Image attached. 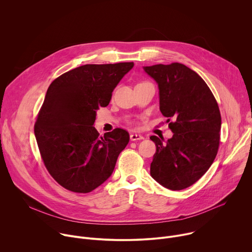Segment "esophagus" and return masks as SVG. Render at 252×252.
I'll list each match as a JSON object with an SVG mask.
<instances>
[{"mask_svg":"<svg viewBox=\"0 0 252 252\" xmlns=\"http://www.w3.org/2000/svg\"><path fill=\"white\" fill-rule=\"evenodd\" d=\"M129 136H130V140H132V141L143 139V136L141 134H138V133H130Z\"/></svg>","mask_w":252,"mask_h":252,"instance_id":"esophagus-1","label":"esophagus"}]
</instances>
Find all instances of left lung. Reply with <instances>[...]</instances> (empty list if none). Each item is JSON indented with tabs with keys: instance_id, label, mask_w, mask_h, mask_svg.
<instances>
[{
	"instance_id": "8db88e82",
	"label": "left lung",
	"mask_w": 252,
	"mask_h": 252,
	"mask_svg": "<svg viewBox=\"0 0 252 252\" xmlns=\"http://www.w3.org/2000/svg\"><path fill=\"white\" fill-rule=\"evenodd\" d=\"M158 84L159 110L168 118L171 138L152 135L157 152L151 175L170 190L185 189L208 170L218 155L221 117L205 82L187 65L172 63L143 66Z\"/></svg>"
}]
</instances>
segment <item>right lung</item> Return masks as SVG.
<instances>
[{
    "instance_id": "1",
    "label": "right lung",
    "mask_w": 252,
    "mask_h": 252,
    "mask_svg": "<svg viewBox=\"0 0 252 252\" xmlns=\"http://www.w3.org/2000/svg\"><path fill=\"white\" fill-rule=\"evenodd\" d=\"M132 66L84 64L50 85L34 135L48 171L65 189L88 193L112 175L129 134L115 128L98 137L94 124L96 111L110 103L113 91Z\"/></svg>"
}]
</instances>
